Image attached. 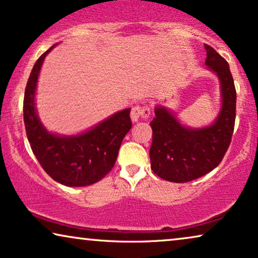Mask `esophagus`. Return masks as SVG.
<instances>
[{"mask_svg":"<svg viewBox=\"0 0 258 258\" xmlns=\"http://www.w3.org/2000/svg\"><path fill=\"white\" fill-rule=\"evenodd\" d=\"M150 108L148 105H135L130 112L133 122H139L140 119H148L150 117Z\"/></svg>","mask_w":258,"mask_h":258,"instance_id":"1","label":"esophagus"}]
</instances>
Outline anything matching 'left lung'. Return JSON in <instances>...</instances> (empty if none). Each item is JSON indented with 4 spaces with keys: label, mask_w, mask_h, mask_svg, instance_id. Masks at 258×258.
<instances>
[{
    "label": "left lung",
    "mask_w": 258,
    "mask_h": 258,
    "mask_svg": "<svg viewBox=\"0 0 258 258\" xmlns=\"http://www.w3.org/2000/svg\"><path fill=\"white\" fill-rule=\"evenodd\" d=\"M204 48L206 64L216 73L221 82L222 108L215 122L206 128H188L164 107L155 109V117L150 122L151 169L169 182H190L214 170L231 142L236 118L234 79L228 62L210 45L204 44Z\"/></svg>",
    "instance_id": "8db88e82"
}]
</instances>
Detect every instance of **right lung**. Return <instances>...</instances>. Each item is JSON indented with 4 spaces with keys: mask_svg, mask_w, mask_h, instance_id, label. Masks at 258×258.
<instances>
[{
    "mask_svg": "<svg viewBox=\"0 0 258 258\" xmlns=\"http://www.w3.org/2000/svg\"><path fill=\"white\" fill-rule=\"evenodd\" d=\"M54 47L40 56L28 79L23 100L27 137L41 167L52 179L67 186L90 185L101 181L114 167L122 141L132 128L130 108L80 135L49 133L36 114L35 90L42 63Z\"/></svg>",
    "mask_w": 258,
    "mask_h": 258,
    "instance_id": "obj_1",
    "label": "right lung"
}]
</instances>
